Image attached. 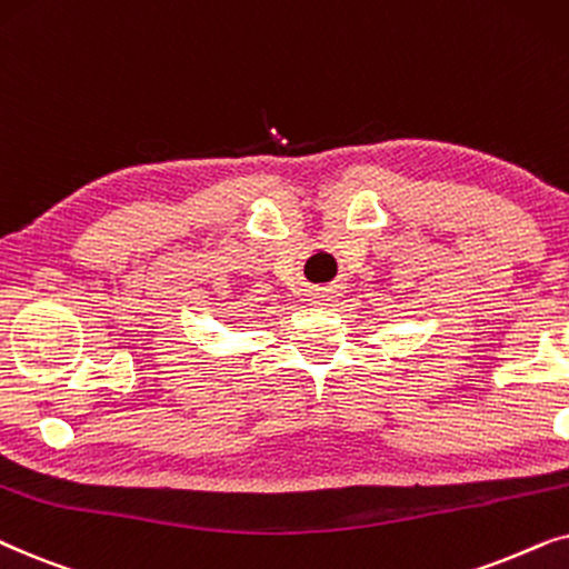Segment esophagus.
Wrapping results in <instances>:
<instances>
[{"mask_svg": "<svg viewBox=\"0 0 569 569\" xmlns=\"http://www.w3.org/2000/svg\"><path fill=\"white\" fill-rule=\"evenodd\" d=\"M330 297V293H328V289H322V291H315V299H320V301H325V299H328Z\"/></svg>", "mask_w": 569, "mask_h": 569, "instance_id": "obj_1", "label": "esophagus"}]
</instances>
